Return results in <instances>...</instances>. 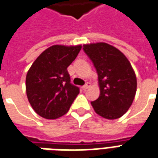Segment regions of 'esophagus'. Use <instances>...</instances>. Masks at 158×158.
<instances>
[{"label":"esophagus","mask_w":158,"mask_h":158,"mask_svg":"<svg viewBox=\"0 0 158 158\" xmlns=\"http://www.w3.org/2000/svg\"><path fill=\"white\" fill-rule=\"evenodd\" d=\"M89 86H90V84H89V83H86L85 85L82 87V89H84V90H85V89H87L89 88Z\"/></svg>","instance_id":"1"}]
</instances>
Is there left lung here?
<instances>
[{"instance_id":"left-lung-1","label":"left lung","mask_w":158,"mask_h":158,"mask_svg":"<svg viewBox=\"0 0 158 158\" xmlns=\"http://www.w3.org/2000/svg\"><path fill=\"white\" fill-rule=\"evenodd\" d=\"M98 75L100 96L91 102L98 115L106 119L122 117L131 106L137 81L132 66L114 46L100 42L83 45Z\"/></svg>"}]
</instances>
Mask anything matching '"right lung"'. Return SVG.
<instances>
[{
	"instance_id": "add662e5",
	"label": "right lung",
	"mask_w": 158,
	"mask_h": 158,
	"mask_svg": "<svg viewBox=\"0 0 158 158\" xmlns=\"http://www.w3.org/2000/svg\"><path fill=\"white\" fill-rule=\"evenodd\" d=\"M81 45H52L37 57L26 76V93L37 114L46 119L62 117L79 93L71 84L68 67L77 57Z\"/></svg>"
}]
</instances>
